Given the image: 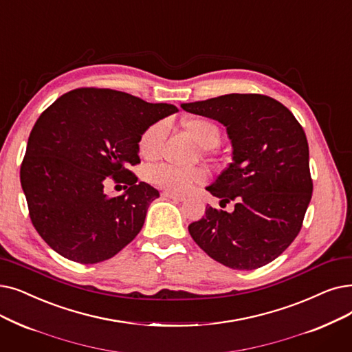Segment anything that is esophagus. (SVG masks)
Masks as SVG:
<instances>
[{
    "label": "esophagus",
    "mask_w": 352,
    "mask_h": 352,
    "mask_svg": "<svg viewBox=\"0 0 352 352\" xmlns=\"http://www.w3.org/2000/svg\"><path fill=\"white\" fill-rule=\"evenodd\" d=\"M162 197L171 198V200H174V201H184L186 200L184 195H179V194H175V192H168V191H164Z\"/></svg>",
    "instance_id": "1"
}]
</instances>
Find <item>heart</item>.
I'll return each mask as SVG.
<instances>
[{"label":"heart","instance_id":"obj_1","mask_svg":"<svg viewBox=\"0 0 352 352\" xmlns=\"http://www.w3.org/2000/svg\"><path fill=\"white\" fill-rule=\"evenodd\" d=\"M184 128L191 138L204 149H212L220 144V129L210 119H188L184 122ZM165 136V124H157L148 128L140 141L141 155L148 160L157 158L162 151ZM206 178L207 175L201 168H181L170 164L158 165L151 171V179L154 184L173 192H187L195 184L204 182Z\"/></svg>","mask_w":352,"mask_h":352}]
</instances>
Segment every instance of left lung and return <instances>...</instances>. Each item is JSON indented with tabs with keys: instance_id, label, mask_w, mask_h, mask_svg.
I'll return each mask as SVG.
<instances>
[{
	"instance_id": "left-lung-1",
	"label": "left lung",
	"mask_w": 352,
	"mask_h": 352,
	"mask_svg": "<svg viewBox=\"0 0 352 352\" xmlns=\"http://www.w3.org/2000/svg\"><path fill=\"white\" fill-rule=\"evenodd\" d=\"M219 120L233 146V161L206 187L227 212L212 207L188 226L194 241L219 263L252 270L280 256L300 232L312 197L309 146L286 106L257 94H230L182 103Z\"/></svg>"
}]
</instances>
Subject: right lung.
<instances>
[{"instance_id":"obj_1","label":"right lung","mask_w":352,"mask_h":352,"mask_svg":"<svg viewBox=\"0 0 352 352\" xmlns=\"http://www.w3.org/2000/svg\"><path fill=\"white\" fill-rule=\"evenodd\" d=\"M175 112L170 103L82 87L40 115L28 136L20 179L30 219L54 252L94 265L113 257L141 232L160 192L136 182L129 166L141 162L144 132ZM111 179L130 188L109 196L104 187Z\"/></svg>"}]
</instances>
